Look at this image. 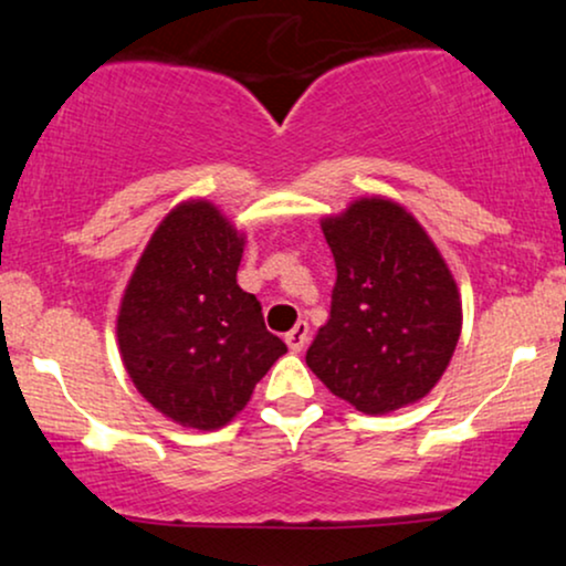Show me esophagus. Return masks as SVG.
<instances>
[{
  "label": "esophagus",
  "mask_w": 566,
  "mask_h": 566,
  "mask_svg": "<svg viewBox=\"0 0 566 566\" xmlns=\"http://www.w3.org/2000/svg\"><path fill=\"white\" fill-rule=\"evenodd\" d=\"M284 340H287V346H290V350H303L305 348V343H308V322H297L295 327L290 329L287 335H284Z\"/></svg>",
  "instance_id": "obj_1"
}]
</instances>
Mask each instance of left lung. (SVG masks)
I'll list each match as a JSON object with an SVG mask.
<instances>
[{"label":"left lung","instance_id":"1","mask_svg":"<svg viewBox=\"0 0 566 566\" xmlns=\"http://www.w3.org/2000/svg\"><path fill=\"white\" fill-rule=\"evenodd\" d=\"M337 279L329 319L305 365L365 415L412 405L458 346V284L423 226L388 199H359L322 220Z\"/></svg>","mask_w":566,"mask_h":566}]
</instances>
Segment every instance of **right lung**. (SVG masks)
Here are the masks:
<instances>
[{"label": "right lung", "instance_id": "1", "mask_svg": "<svg viewBox=\"0 0 566 566\" xmlns=\"http://www.w3.org/2000/svg\"><path fill=\"white\" fill-rule=\"evenodd\" d=\"M242 252L218 207L186 201L154 231L122 297V361L143 399L180 426L229 423L287 350L237 284Z\"/></svg>", "mask_w": 566, "mask_h": 566}]
</instances>
